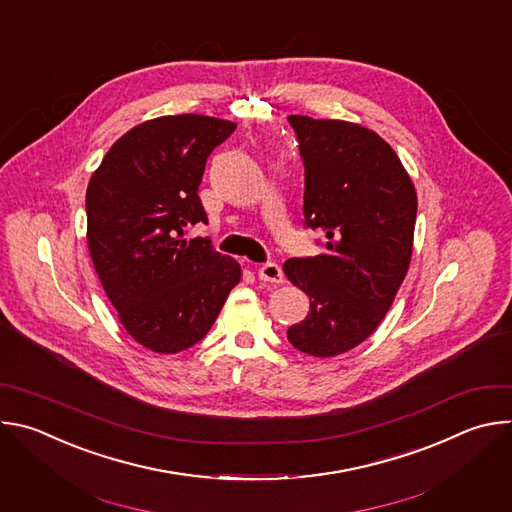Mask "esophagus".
I'll list each match as a JSON object with an SVG mask.
<instances>
[{
    "label": "esophagus",
    "instance_id": "obj_1",
    "mask_svg": "<svg viewBox=\"0 0 512 512\" xmlns=\"http://www.w3.org/2000/svg\"><path fill=\"white\" fill-rule=\"evenodd\" d=\"M257 277L267 283H283V271L277 263H263L257 269Z\"/></svg>",
    "mask_w": 512,
    "mask_h": 512
}]
</instances>
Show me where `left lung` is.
I'll use <instances>...</instances> for the list:
<instances>
[{
  "instance_id": "left-lung-1",
  "label": "left lung",
  "mask_w": 512,
  "mask_h": 512,
  "mask_svg": "<svg viewBox=\"0 0 512 512\" xmlns=\"http://www.w3.org/2000/svg\"><path fill=\"white\" fill-rule=\"evenodd\" d=\"M304 162V225L326 235L324 253L283 263L310 296L287 340L310 356H336L367 340L401 287L413 251L415 186L375 131L338 119L289 115Z\"/></svg>"
}]
</instances>
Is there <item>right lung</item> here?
<instances>
[{"label":"right lung","mask_w":512,"mask_h":512,"mask_svg":"<svg viewBox=\"0 0 512 512\" xmlns=\"http://www.w3.org/2000/svg\"><path fill=\"white\" fill-rule=\"evenodd\" d=\"M237 125L208 115H166L119 137L87 188V241L123 328L145 348L176 354L200 342L241 279L210 239L198 196L210 152Z\"/></svg>","instance_id":"right-lung-1"}]
</instances>
